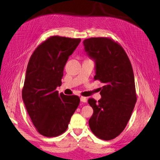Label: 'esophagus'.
<instances>
[{"label":"esophagus","mask_w":160,"mask_h":160,"mask_svg":"<svg viewBox=\"0 0 160 160\" xmlns=\"http://www.w3.org/2000/svg\"><path fill=\"white\" fill-rule=\"evenodd\" d=\"M80 101L82 102H87V98L86 97H83V96H81L80 97Z\"/></svg>","instance_id":"obj_1"}]
</instances>
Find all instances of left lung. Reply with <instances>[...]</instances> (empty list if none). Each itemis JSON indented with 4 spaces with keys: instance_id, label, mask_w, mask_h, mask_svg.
<instances>
[{
    "instance_id": "1",
    "label": "left lung",
    "mask_w": 160,
    "mask_h": 160,
    "mask_svg": "<svg viewBox=\"0 0 160 160\" xmlns=\"http://www.w3.org/2000/svg\"><path fill=\"white\" fill-rule=\"evenodd\" d=\"M87 55L95 62L94 80L105 84L98 102L89 98L93 109L90 129L98 138L111 140L125 129L137 101L132 67L123 48L107 37L83 41Z\"/></svg>"
}]
</instances>
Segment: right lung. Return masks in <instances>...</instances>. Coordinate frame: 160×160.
I'll return each mask as SVG.
<instances>
[{
    "mask_svg": "<svg viewBox=\"0 0 160 160\" xmlns=\"http://www.w3.org/2000/svg\"><path fill=\"white\" fill-rule=\"evenodd\" d=\"M80 39L53 36L37 47L28 62L22 98L37 130L47 137L67 130L78 108L77 96L59 93L64 66Z\"/></svg>",
    "mask_w": 160,
    "mask_h": 160,
    "instance_id": "add662e5",
    "label": "right lung"
}]
</instances>
